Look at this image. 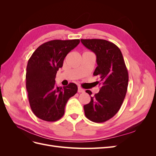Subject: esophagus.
Segmentation results:
<instances>
[{"mask_svg":"<svg viewBox=\"0 0 156 156\" xmlns=\"http://www.w3.org/2000/svg\"><path fill=\"white\" fill-rule=\"evenodd\" d=\"M84 92V89H83V88H81V87H78V92H79V93H83V92Z\"/></svg>","mask_w":156,"mask_h":156,"instance_id":"obj_1","label":"esophagus"}]
</instances>
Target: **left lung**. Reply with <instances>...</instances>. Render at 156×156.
Segmentation results:
<instances>
[{"label":"left lung","instance_id":"obj_1","mask_svg":"<svg viewBox=\"0 0 156 156\" xmlns=\"http://www.w3.org/2000/svg\"><path fill=\"white\" fill-rule=\"evenodd\" d=\"M82 44L96 55L98 66L94 72L98 76L100 92L84 105V114L90 120L104 122L114 116L120 108L128 86V72L122 52L112 42L101 39H81ZM91 96L90 90H86Z\"/></svg>","mask_w":156,"mask_h":156}]
</instances>
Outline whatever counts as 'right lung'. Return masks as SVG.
<instances>
[{
    "instance_id": "obj_1",
    "label": "right lung",
    "mask_w": 156,
    "mask_h": 156,
    "mask_svg": "<svg viewBox=\"0 0 156 156\" xmlns=\"http://www.w3.org/2000/svg\"><path fill=\"white\" fill-rule=\"evenodd\" d=\"M79 40H51L41 44L28 61L26 88L34 114L47 122L60 119L69 99L77 92V86H55L56 74L66 55L77 47Z\"/></svg>"
}]
</instances>
